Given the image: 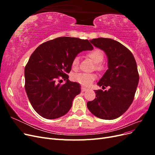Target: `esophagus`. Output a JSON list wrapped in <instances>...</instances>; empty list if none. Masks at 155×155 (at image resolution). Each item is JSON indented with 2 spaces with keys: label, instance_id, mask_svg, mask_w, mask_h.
Wrapping results in <instances>:
<instances>
[{
  "label": "esophagus",
  "instance_id": "esophagus-1",
  "mask_svg": "<svg viewBox=\"0 0 155 155\" xmlns=\"http://www.w3.org/2000/svg\"><path fill=\"white\" fill-rule=\"evenodd\" d=\"M88 91L87 88H85V87H81V91H82V92H85V91Z\"/></svg>",
  "mask_w": 155,
  "mask_h": 155
}]
</instances>
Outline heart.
<instances>
[{
    "instance_id": "1",
    "label": "heart",
    "mask_w": 155,
    "mask_h": 155,
    "mask_svg": "<svg viewBox=\"0 0 155 155\" xmlns=\"http://www.w3.org/2000/svg\"><path fill=\"white\" fill-rule=\"evenodd\" d=\"M87 57L92 60V61L95 63V68L101 71L104 69V67L102 66L101 63L104 60V54L102 51L100 50H94L86 54ZM79 64L78 57L74 58L72 61V67L76 68L78 67ZM73 79L78 83L81 84L84 86H89L92 83V82L96 79V76L94 74H86V73H79L74 75Z\"/></svg>"
}]
</instances>
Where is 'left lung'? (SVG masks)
Wrapping results in <instances>:
<instances>
[{
    "mask_svg": "<svg viewBox=\"0 0 155 155\" xmlns=\"http://www.w3.org/2000/svg\"><path fill=\"white\" fill-rule=\"evenodd\" d=\"M90 41L107 56L109 68L97 85L109 89L95 91L96 98L87 105L97 118L114 120L122 115L133 103L139 81L137 64L131 51L118 41L103 37Z\"/></svg>",
    "mask_w": 155,
    "mask_h": 155,
    "instance_id": "left-lung-1",
    "label": "left lung"
}]
</instances>
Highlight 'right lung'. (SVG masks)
<instances>
[{
    "instance_id": "obj_1",
    "label": "right lung",
    "mask_w": 155,
    "mask_h": 155,
    "mask_svg": "<svg viewBox=\"0 0 155 155\" xmlns=\"http://www.w3.org/2000/svg\"><path fill=\"white\" fill-rule=\"evenodd\" d=\"M92 50L88 40L70 37L46 41L35 50L25 67V78L28 97L37 114L50 120L69 111L81 86L69 81L67 74L79 52ZM61 78L66 81L63 85Z\"/></svg>"
}]
</instances>
